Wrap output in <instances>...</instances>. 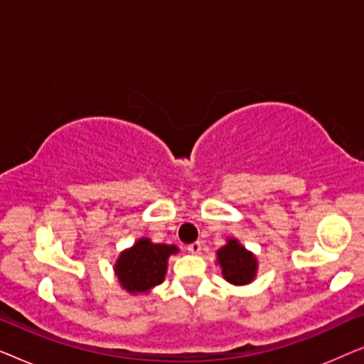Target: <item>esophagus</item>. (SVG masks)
I'll return each instance as SVG.
<instances>
[{
	"mask_svg": "<svg viewBox=\"0 0 364 364\" xmlns=\"http://www.w3.org/2000/svg\"><path fill=\"white\" fill-rule=\"evenodd\" d=\"M187 250L192 253V255H198V253L202 252V243L200 242H193L191 245L187 247Z\"/></svg>",
	"mask_w": 364,
	"mask_h": 364,
	"instance_id": "esophagus-1",
	"label": "esophagus"
}]
</instances>
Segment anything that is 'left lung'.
<instances>
[{"label":"left lung","instance_id":"obj_1","mask_svg":"<svg viewBox=\"0 0 364 364\" xmlns=\"http://www.w3.org/2000/svg\"><path fill=\"white\" fill-rule=\"evenodd\" d=\"M223 277L233 285H245L255 277L257 260L237 240H228L225 247L217 252Z\"/></svg>","mask_w":364,"mask_h":364}]
</instances>
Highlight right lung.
I'll return each mask as SVG.
<instances>
[{
	"label": "right lung",
	"instance_id": "1",
	"mask_svg": "<svg viewBox=\"0 0 364 364\" xmlns=\"http://www.w3.org/2000/svg\"><path fill=\"white\" fill-rule=\"evenodd\" d=\"M176 252L177 247L151 243L142 238L119 257L116 265L119 282L131 293H142L161 285L167 270V258Z\"/></svg>",
	"mask_w": 364,
	"mask_h": 364
}]
</instances>
